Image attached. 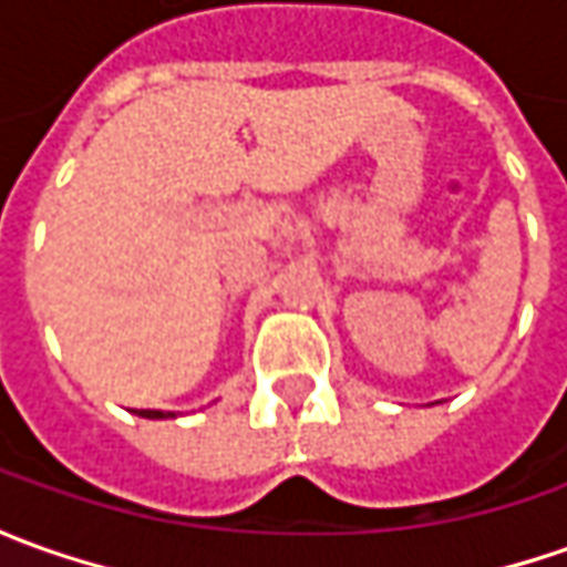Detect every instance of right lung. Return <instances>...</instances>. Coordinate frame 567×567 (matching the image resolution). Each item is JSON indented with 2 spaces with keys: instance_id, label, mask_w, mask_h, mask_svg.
<instances>
[{
  "instance_id": "obj_1",
  "label": "right lung",
  "mask_w": 567,
  "mask_h": 567,
  "mask_svg": "<svg viewBox=\"0 0 567 567\" xmlns=\"http://www.w3.org/2000/svg\"><path fill=\"white\" fill-rule=\"evenodd\" d=\"M138 416H144V420H169L173 413H164V410H135Z\"/></svg>"
}]
</instances>
